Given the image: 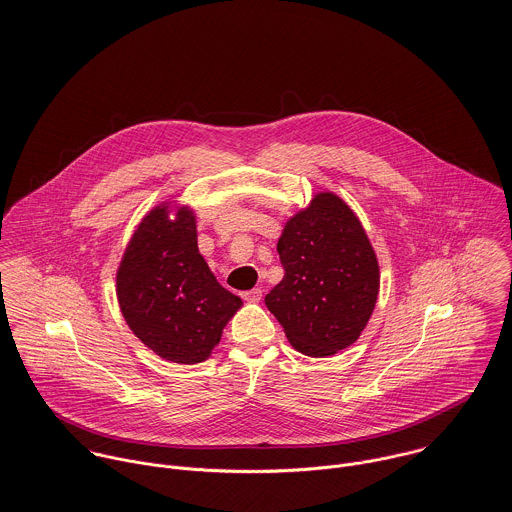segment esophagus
I'll list each match as a JSON object with an SVG mask.
<instances>
[{"label":"esophagus","mask_w":512,"mask_h":512,"mask_svg":"<svg viewBox=\"0 0 512 512\" xmlns=\"http://www.w3.org/2000/svg\"><path fill=\"white\" fill-rule=\"evenodd\" d=\"M241 297H243L247 303H259L261 297H263V291H261V289H251V291H245Z\"/></svg>","instance_id":"obj_1"}]
</instances>
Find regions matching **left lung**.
<instances>
[{
	"label": "left lung",
	"mask_w": 512,
	"mask_h": 512,
	"mask_svg": "<svg viewBox=\"0 0 512 512\" xmlns=\"http://www.w3.org/2000/svg\"><path fill=\"white\" fill-rule=\"evenodd\" d=\"M277 251L283 281L265 297L295 350L324 358L366 328L380 291V267L354 211L330 192L293 215Z\"/></svg>",
	"instance_id": "left-lung-1"
}]
</instances>
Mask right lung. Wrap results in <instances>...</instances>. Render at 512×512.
<instances>
[{"label":"right lung","mask_w":512,"mask_h":512,"mask_svg":"<svg viewBox=\"0 0 512 512\" xmlns=\"http://www.w3.org/2000/svg\"><path fill=\"white\" fill-rule=\"evenodd\" d=\"M116 297L130 330L160 358L198 364L219 344L241 299L223 289L198 249L196 215L154 207L134 231L116 273Z\"/></svg>","instance_id":"right-lung-1"}]
</instances>
